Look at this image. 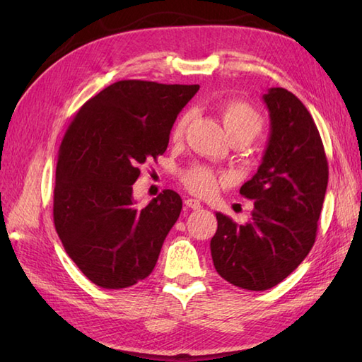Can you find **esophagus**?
<instances>
[{"label": "esophagus", "instance_id": "obj_1", "mask_svg": "<svg viewBox=\"0 0 362 362\" xmlns=\"http://www.w3.org/2000/svg\"><path fill=\"white\" fill-rule=\"evenodd\" d=\"M185 205L188 206V209H191V210H199L201 209V202L197 201V199H193V197H188V199H185Z\"/></svg>", "mask_w": 362, "mask_h": 362}]
</instances>
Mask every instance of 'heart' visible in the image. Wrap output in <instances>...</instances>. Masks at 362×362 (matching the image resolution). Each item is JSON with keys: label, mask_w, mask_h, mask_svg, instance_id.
Returning <instances> with one entry per match:
<instances>
[{"label": "heart", "mask_w": 362, "mask_h": 362, "mask_svg": "<svg viewBox=\"0 0 362 362\" xmlns=\"http://www.w3.org/2000/svg\"><path fill=\"white\" fill-rule=\"evenodd\" d=\"M191 119H193L191 110L180 115L173 127L174 140H180ZM221 119L230 140H244L247 144L259 136L264 129V119L261 113L253 109L250 104L238 101V99L221 105ZM182 180L191 193L197 196H211L216 193L219 185L227 183L228 177L226 174H216L205 166H193L183 173Z\"/></svg>", "instance_id": "1"}]
</instances>
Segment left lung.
I'll return each mask as SVG.
<instances>
[{
	"label": "left lung",
	"mask_w": 362,
	"mask_h": 362,
	"mask_svg": "<svg viewBox=\"0 0 362 362\" xmlns=\"http://www.w3.org/2000/svg\"><path fill=\"white\" fill-rule=\"evenodd\" d=\"M271 136L257 174L240 194L255 201L244 226L216 213L210 249L218 274L247 291L276 286L308 255L328 185L324 143L310 112L284 88L263 96Z\"/></svg>",
	"instance_id": "8db88e82"
}]
</instances>
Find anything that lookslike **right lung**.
Segmentation results:
<instances>
[{"label":"right lung","mask_w":362,"mask_h":362,"mask_svg":"<svg viewBox=\"0 0 362 362\" xmlns=\"http://www.w3.org/2000/svg\"><path fill=\"white\" fill-rule=\"evenodd\" d=\"M199 86L118 81L83 104L60 143L54 226L76 266L96 286L144 280L179 219L182 199L163 189L136 209L140 166L168 148L177 115Z\"/></svg>","instance_id":"add662e5"}]
</instances>
